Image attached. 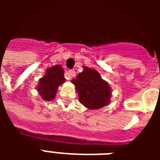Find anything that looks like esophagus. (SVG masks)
<instances>
[{"label":"esophagus","mask_w":160,"mask_h":160,"mask_svg":"<svg viewBox=\"0 0 160 160\" xmlns=\"http://www.w3.org/2000/svg\"><path fill=\"white\" fill-rule=\"evenodd\" d=\"M75 76V71L74 70H69L66 74V79L67 80H71L73 77Z\"/></svg>","instance_id":"esophagus-1"}]
</instances>
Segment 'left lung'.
Segmentation results:
<instances>
[{
	"label": "left lung",
	"instance_id": "left-lung-1",
	"mask_svg": "<svg viewBox=\"0 0 160 160\" xmlns=\"http://www.w3.org/2000/svg\"><path fill=\"white\" fill-rule=\"evenodd\" d=\"M71 82L76 87L80 103L88 109L96 110L109 104L111 87L96 70L84 66L83 72L78 73Z\"/></svg>",
	"mask_w": 160,
	"mask_h": 160
}]
</instances>
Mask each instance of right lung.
I'll return each mask as SVG.
<instances>
[{"label":"right lung","mask_w":160,"mask_h":160,"mask_svg":"<svg viewBox=\"0 0 160 160\" xmlns=\"http://www.w3.org/2000/svg\"><path fill=\"white\" fill-rule=\"evenodd\" d=\"M65 81L64 71L60 65L51 67L46 70V73L39 80L38 91L42 99L53 100L56 97V91L60 85Z\"/></svg>","instance_id":"1"}]
</instances>
